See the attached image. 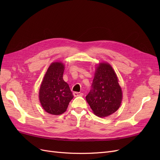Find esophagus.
Returning a JSON list of instances; mask_svg holds the SVG:
<instances>
[{"label":"esophagus","mask_w":160,"mask_h":160,"mask_svg":"<svg viewBox=\"0 0 160 160\" xmlns=\"http://www.w3.org/2000/svg\"><path fill=\"white\" fill-rule=\"evenodd\" d=\"M73 95L75 97H77V96H83V94L82 93H79V92H73Z\"/></svg>","instance_id":"34e87169"}]
</instances>
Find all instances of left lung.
Wrapping results in <instances>:
<instances>
[{
  "mask_svg": "<svg viewBox=\"0 0 160 160\" xmlns=\"http://www.w3.org/2000/svg\"><path fill=\"white\" fill-rule=\"evenodd\" d=\"M91 87L86 100L96 115L107 117L119 108L122 91L118 77L109 64L100 62L96 67Z\"/></svg>",
  "mask_w": 160,
  "mask_h": 160,
  "instance_id": "8db88e82",
  "label": "left lung"
}]
</instances>
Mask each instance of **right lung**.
Returning <instances> with one entry per match:
<instances>
[{"label": "right lung", "instance_id": "1", "mask_svg": "<svg viewBox=\"0 0 160 160\" xmlns=\"http://www.w3.org/2000/svg\"><path fill=\"white\" fill-rule=\"evenodd\" d=\"M65 66L61 62L51 64L41 83L39 100L42 108L52 115H60L67 110L73 95L62 79Z\"/></svg>", "mask_w": 160, "mask_h": 160}]
</instances>
